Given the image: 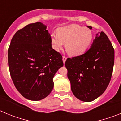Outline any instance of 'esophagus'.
Returning a JSON list of instances; mask_svg holds the SVG:
<instances>
[{
    "label": "esophagus",
    "instance_id": "esophagus-1",
    "mask_svg": "<svg viewBox=\"0 0 121 121\" xmlns=\"http://www.w3.org/2000/svg\"><path fill=\"white\" fill-rule=\"evenodd\" d=\"M62 60H63V62H64V64H65V61H66V60H67V57H66L65 56H63Z\"/></svg>",
    "mask_w": 121,
    "mask_h": 121
}]
</instances>
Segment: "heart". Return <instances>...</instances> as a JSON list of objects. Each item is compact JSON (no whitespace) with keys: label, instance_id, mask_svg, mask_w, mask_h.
<instances>
[{"label":"heart","instance_id":"obj_1","mask_svg":"<svg viewBox=\"0 0 121 121\" xmlns=\"http://www.w3.org/2000/svg\"><path fill=\"white\" fill-rule=\"evenodd\" d=\"M93 35L90 29L82 27L79 25L71 24L59 27L56 34L50 36L51 47L59 51L65 43V47L73 56L81 55L90 47Z\"/></svg>","mask_w":121,"mask_h":121}]
</instances>
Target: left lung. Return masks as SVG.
Segmentation results:
<instances>
[{
  "instance_id": "obj_1",
  "label": "left lung",
  "mask_w": 121,
  "mask_h": 121,
  "mask_svg": "<svg viewBox=\"0 0 121 121\" xmlns=\"http://www.w3.org/2000/svg\"><path fill=\"white\" fill-rule=\"evenodd\" d=\"M114 60L115 50L111 42L104 32H99L89 50L66 60L73 95L84 102H91L100 96L110 83Z\"/></svg>"
}]
</instances>
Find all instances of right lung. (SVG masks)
Masks as SVG:
<instances>
[{
  "instance_id": "1",
  "label": "right lung",
  "mask_w": 121,
  "mask_h": 121,
  "mask_svg": "<svg viewBox=\"0 0 121 121\" xmlns=\"http://www.w3.org/2000/svg\"><path fill=\"white\" fill-rule=\"evenodd\" d=\"M50 34L41 22L27 25L15 33L8 51L13 83L24 98L40 100L54 86L53 79L64 64L61 54L51 47Z\"/></svg>"
}]
</instances>
